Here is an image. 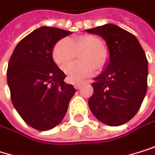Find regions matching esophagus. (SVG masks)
Segmentation results:
<instances>
[{"instance_id": "34e87169", "label": "esophagus", "mask_w": 155, "mask_h": 155, "mask_svg": "<svg viewBox=\"0 0 155 155\" xmlns=\"http://www.w3.org/2000/svg\"><path fill=\"white\" fill-rule=\"evenodd\" d=\"M82 85H83L82 83H76V84H74V87H75L76 89H80V88L82 87Z\"/></svg>"}]
</instances>
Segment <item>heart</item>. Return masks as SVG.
Instances as JSON below:
<instances>
[{"instance_id":"b5f03b06","label":"heart","mask_w":155,"mask_h":155,"mask_svg":"<svg viewBox=\"0 0 155 155\" xmlns=\"http://www.w3.org/2000/svg\"><path fill=\"white\" fill-rule=\"evenodd\" d=\"M80 55L83 64L68 65L76 57ZM52 57L56 64L65 69V73L70 82L79 83L86 77L91 76L95 68L101 69L107 61V52L102 48V41L92 35H83L72 40L62 38L55 44L52 50Z\"/></svg>"}]
</instances>
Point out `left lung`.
Instances as JSON below:
<instances>
[{"label": "left lung", "mask_w": 155, "mask_h": 155, "mask_svg": "<svg viewBox=\"0 0 155 155\" xmlns=\"http://www.w3.org/2000/svg\"><path fill=\"white\" fill-rule=\"evenodd\" d=\"M106 41L109 60L92 84L94 94L89 108L108 126H120L140 109L147 92L148 61L139 40L130 32L113 24L86 29Z\"/></svg>", "instance_id": "obj_1"}]
</instances>
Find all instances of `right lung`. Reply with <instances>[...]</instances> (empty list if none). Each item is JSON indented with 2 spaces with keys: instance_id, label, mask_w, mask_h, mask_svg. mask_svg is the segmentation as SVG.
<instances>
[{
  "instance_id": "right-lung-1",
  "label": "right lung",
  "mask_w": 155,
  "mask_h": 155,
  "mask_svg": "<svg viewBox=\"0 0 155 155\" xmlns=\"http://www.w3.org/2000/svg\"><path fill=\"white\" fill-rule=\"evenodd\" d=\"M71 34L41 26L17 44L9 61L7 84L13 105L25 122L38 130H49L61 122L76 92L64 82L66 75L52 57L55 44Z\"/></svg>"
}]
</instances>
